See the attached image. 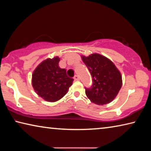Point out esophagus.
I'll return each instance as SVG.
<instances>
[{
  "instance_id": "esophagus-1",
  "label": "esophagus",
  "mask_w": 151,
  "mask_h": 151,
  "mask_svg": "<svg viewBox=\"0 0 151 151\" xmlns=\"http://www.w3.org/2000/svg\"><path fill=\"white\" fill-rule=\"evenodd\" d=\"M74 79H75V81H79L80 80V78H79V76L78 75H75L74 76Z\"/></svg>"
}]
</instances>
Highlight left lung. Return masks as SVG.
Returning <instances> with one entry per match:
<instances>
[{
  "label": "left lung",
  "mask_w": 151,
  "mask_h": 151,
  "mask_svg": "<svg viewBox=\"0 0 151 151\" xmlns=\"http://www.w3.org/2000/svg\"><path fill=\"white\" fill-rule=\"evenodd\" d=\"M81 58L93 78L91 87L85 88L86 96L99 105L110 103L118 94L122 85L120 71L111 60L98 53L88 57L81 56Z\"/></svg>",
  "instance_id": "8db88e82"
}]
</instances>
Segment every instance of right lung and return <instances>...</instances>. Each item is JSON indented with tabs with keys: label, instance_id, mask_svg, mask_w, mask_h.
Returning <instances> with one entry per match:
<instances>
[{
	"label": "right lung",
	"instance_id": "obj_1",
	"mask_svg": "<svg viewBox=\"0 0 151 151\" xmlns=\"http://www.w3.org/2000/svg\"><path fill=\"white\" fill-rule=\"evenodd\" d=\"M60 58H47L40 63L32 75V85L38 95L48 102H56L67 93L73 78L58 66Z\"/></svg>",
	"mask_w": 151,
	"mask_h": 151
}]
</instances>
